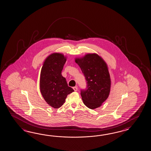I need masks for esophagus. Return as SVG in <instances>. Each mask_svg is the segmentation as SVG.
Wrapping results in <instances>:
<instances>
[{
	"mask_svg": "<svg viewBox=\"0 0 151 151\" xmlns=\"http://www.w3.org/2000/svg\"><path fill=\"white\" fill-rule=\"evenodd\" d=\"M73 89L75 91H78V87L77 86H75V87H73Z\"/></svg>",
	"mask_w": 151,
	"mask_h": 151,
	"instance_id": "1",
	"label": "esophagus"
}]
</instances>
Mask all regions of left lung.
I'll list each match as a JSON object with an SVG mask.
<instances>
[{
    "label": "left lung",
    "mask_w": 151,
    "mask_h": 151,
    "mask_svg": "<svg viewBox=\"0 0 151 151\" xmlns=\"http://www.w3.org/2000/svg\"><path fill=\"white\" fill-rule=\"evenodd\" d=\"M87 81L85 90L81 91L84 104L91 109L101 106L110 93L111 81L106 63L96 53L75 59Z\"/></svg>",
    "instance_id": "1"
}]
</instances>
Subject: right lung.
Wrapping results in <instances>:
<instances>
[{"instance_id":"1","label":"right lung","mask_w":151,"mask_h":151,"mask_svg":"<svg viewBox=\"0 0 151 151\" xmlns=\"http://www.w3.org/2000/svg\"><path fill=\"white\" fill-rule=\"evenodd\" d=\"M66 61V58L63 54L52 53L45 59L41 69V94L45 102L55 109L63 105L67 96L74 91L61 75Z\"/></svg>"}]
</instances>
